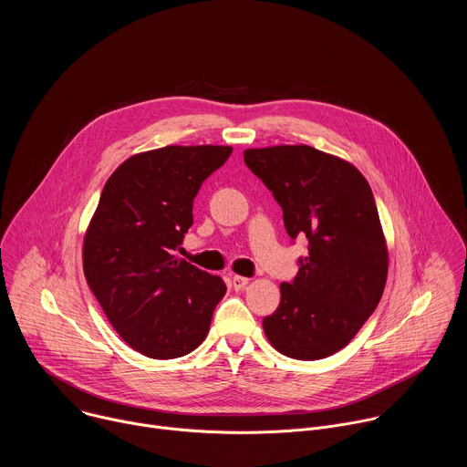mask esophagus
Segmentation results:
<instances>
[{"instance_id": "1", "label": "esophagus", "mask_w": 467, "mask_h": 467, "mask_svg": "<svg viewBox=\"0 0 467 467\" xmlns=\"http://www.w3.org/2000/svg\"><path fill=\"white\" fill-rule=\"evenodd\" d=\"M247 285H249V279H247V277H242V275H234V277L231 279V286H233L234 290H244Z\"/></svg>"}]
</instances>
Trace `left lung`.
<instances>
[{
  "instance_id": "obj_1",
  "label": "left lung",
  "mask_w": 467,
  "mask_h": 467,
  "mask_svg": "<svg viewBox=\"0 0 467 467\" xmlns=\"http://www.w3.org/2000/svg\"><path fill=\"white\" fill-rule=\"evenodd\" d=\"M247 168L274 192L290 238L306 236L294 283L262 319L268 342L297 360L344 349L377 308L388 277V247L371 188L348 161L316 148L244 151Z\"/></svg>"
}]
</instances>
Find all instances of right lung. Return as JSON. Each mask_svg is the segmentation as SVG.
Returning <instances> with one entry per match:
<instances>
[{
  "label": "right lung",
  "mask_w": 467,
  "mask_h": 467,
  "mask_svg": "<svg viewBox=\"0 0 467 467\" xmlns=\"http://www.w3.org/2000/svg\"><path fill=\"white\" fill-rule=\"evenodd\" d=\"M231 153V146H166L129 157L105 182L87 227V283L121 340L150 358L202 346L227 292L222 277L173 251L193 223L199 186Z\"/></svg>",
  "instance_id": "obj_1"
}]
</instances>
